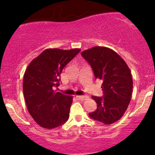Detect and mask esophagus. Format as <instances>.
I'll use <instances>...</instances> for the list:
<instances>
[{"instance_id": "1", "label": "esophagus", "mask_w": 155, "mask_h": 155, "mask_svg": "<svg viewBox=\"0 0 155 155\" xmlns=\"http://www.w3.org/2000/svg\"><path fill=\"white\" fill-rule=\"evenodd\" d=\"M76 97H77L78 100H80V101H84L85 100V99L88 98V96H82V95H78L76 96Z\"/></svg>"}]
</instances>
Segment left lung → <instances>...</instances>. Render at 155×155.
Returning a JSON list of instances; mask_svg holds the SVG:
<instances>
[{"instance_id":"left-lung-1","label":"left lung","mask_w":155,"mask_h":155,"mask_svg":"<svg viewBox=\"0 0 155 155\" xmlns=\"http://www.w3.org/2000/svg\"><path fill=\"white\" fill-rule=\"evenodd\" d=\"M81 54L91 65L95 79L103 82V97H91L97 107L88 115L105 125L117 122L131 100L133 82L130 68L117 53L106 47L95 46Z\"/></svg>"}]
</instances>
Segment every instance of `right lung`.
Masks as SVG:
<instances>
[{"label":"right lung","mask_w":155,"mask_h":155,"mask_svg":"<svg viewBox=\"0 0 155 155\" xmlns=\"http://www.w3.org/2000/svg\"><path fill=\"white\" fill-rule=\"evenodd\" d=\"M79 48H48L30 62L24 73L23 94L28 113L40 127L56 128L69 119L73 96L56 91L61 73Z\"/></svg>","instance_id":"1"}]
</instances>
